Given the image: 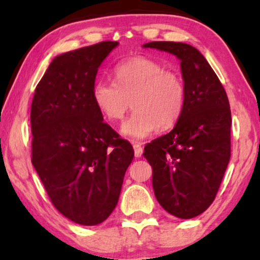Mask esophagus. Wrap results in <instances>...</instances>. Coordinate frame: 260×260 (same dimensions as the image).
I'll return each instance as SVG.
<instances>
[{
    "mask_svg": "<svg viewBox=\"0 0 260 260\" xmlns=\"http://www.w3.org/2000/svg\"><path fill=\"white\" fill-rule=\"evenodd\" d=\"M133 149H134V155H136V157L142 156V154H143L142 145L138 144V143H133Z\"/></svg>",
    "mask_w": 260,
    "mask_h": 260,
    "instance_id": "34e87169",
    "label": "esophagus"
}]
</instances>
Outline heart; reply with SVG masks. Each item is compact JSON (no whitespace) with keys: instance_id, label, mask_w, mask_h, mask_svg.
Wrapping results in <instances>:
<instances>
[{"instance_id":"1","label":"heart","mask_w":260,"mask_h":260,"mask_svg":"<svg viewBox=\"0 0 260 260\" xmlns=\"http://www.w3.org/2000/svg\"><path fill=\"white\" fill-rule=\"evenodd\" d=\"M113 77L115 84L99 80L92 85L91 99L110 122L122 120L132 105L134 112L122 124L124 136L143 139L180 120L187 88L178 72L147 56H134L116 66Z\"/></svg>"}]
</instances>
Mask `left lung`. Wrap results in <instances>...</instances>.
Returning <instances> with one entry per match:
<instances>
[{
    "label": "left lung",
    "instance_id": "8db88e82",
    "mask_svg": "<svg viewBox=\"0 0 260 260\" xmlns=\"http://www.w3.org/2000/svg\"><path fill=\"white\" fill-rule=\"evenodd\" d=\"M181 59L186 106L171 132L144 147L160 205L180 219L210 207L231 156V110L225 89L196 47L174 41L144 45Z\"/></svg>",
    "mask_w": 260,
    "mask_h": 260
}]
</instances>
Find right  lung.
Masks as SVG:
<instances>
[{
  "label": "right lung",
  "mask_w": 260,
  "mask_h": 260,
  "mask_svg": "<svg viewBox=\"0 0 260 260\" xmlns=\"http://www.w3.org/2000/svg\"><path fill=\"white\" fill-rule=\"evenodd\" d=\"M117 45L101 41L53 58L31 103L32 165L53 207L84 226L110 216L134 156L91 99L98 68Z\"/></svg>",
  "instance_id": "add662e5"
}]
</instances>
